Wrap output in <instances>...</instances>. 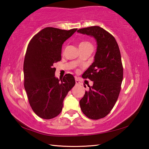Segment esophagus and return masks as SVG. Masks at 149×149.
Returning <instances> with one entry per match:
<instances>
[{"label":"esophagus","mask_w":149,"mask_h":149,"mask_svg":"<svg viewBox=\"0 0 149 149\" xmlns=\"http://www.w3.org/2000/svg\"><path fill=\"white\" fill-rule=\"evenodd\" d=\"M75 84H76L77 85H80V84H81V82L79 81L77 79H75Z\"/></svg>","instance_id":"34e87169"}]
</instances>
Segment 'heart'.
<instances>
[{
  "label": "heart",
  "mask_w": 149,
  "mask_h": 149,
  "mask_svg": "<svg viewBox=\"0 0 149 149\" xmlns=\"http://www.w3.org/2000/svg\"><path fill=\"white\" fill-rule=\"evenodd\" d=\"M91 45V44L90 43H88L87 42H81L80 44H79V46H83V45ZM76 62H79V61L77 60V61Z\"/></svg>",
  "instance_id": "1"
}]
</instances>
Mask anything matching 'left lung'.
<instances>
[{
  "label": "left lung",
  "mask_w": 149,
  "mask_h": 149,
  "mask_svg": "<svg viewBox=\"0 0 149 149\" xmlns=\"http://www.w3.org/2000/svg\"><path fill=\"white\" fill-rule=\"evenodd\" d=\"M93 37L97 42L94 61L82 77L93 81L79 101L82 111L88 118L98 120L108 115L119 95L123 80L121 55L116 40L99 26L77 30Z\"/></svg>",
  "instance_id": "1"
}]
</instances>
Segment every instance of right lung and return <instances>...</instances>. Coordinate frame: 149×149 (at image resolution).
I'll return each instance as SVG.
<instances>
[{"mask_svg": "<svg viewBox=\"0 0 149 149\" xmlns=\"http://www.w3.org/2000/svg\"><path fill=\"white\" fill-rule=\"evenodd\" d=\"M77 29L46 27L28 45L24 62V88L33 111L40 118L51 119L61 112L63 100L75 84L70 74L55 76V63L61 61L62 45Z\"/></svg>", "mask_w": 149, "mask_h": 149, "instance_id": "obj_1", "label": "right lung"}]
</instances>
